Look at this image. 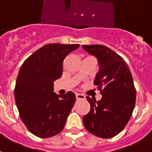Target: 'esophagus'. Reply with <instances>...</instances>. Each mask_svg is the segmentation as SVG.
I'll list each match as a JSON object with an SVG mask.
<instances>
[{
    "label": "esophagus",
    "mask_w": 152,
    "mask_h": 152,
    "mask_svg": "<svg viewBox=\"0 0 152 152\" xmlns=\"http://www.w3.org/2000/svg\"><path fill=\"white\" fill-rule=\"evenodd\" d=\"M75 96H76L77 100H84L85 99V96L83 94H76Z\"/></svg>",
    "instance_id": "34e87169"
}]
</instances>
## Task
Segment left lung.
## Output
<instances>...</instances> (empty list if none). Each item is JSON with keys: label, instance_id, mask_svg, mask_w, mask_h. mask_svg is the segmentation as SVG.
I'll list each match as a JSON object with an SVG mask.
<instances>
[{"label": "left lung", "instance_id": "obj_1", "mask_svg": "<svg viewBox=\"0 0 152 152\" xmlns=\"http://www.w3.org/2000/svg\"><path fill=\"white\" fill-rule=\"evenodd\" d=\"M84 51L96 58L99 72L94 84L101 100L87 96L91 110L83 117L84 127L96 136L109 139L124 129L133 112L136 91L128 65L110 48L101 45H83Z\"/></svg>", "mask_w": 152, "mask_h": 152}]
</instances>
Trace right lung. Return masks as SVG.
I'll return each mask as SVG.
<instances>
[{"label":"right lung","instance_id":"1","mask_svg":"<svg viewBox=\"0 0 152 152\" xmlns=\"http://www.w3.org/2000/svg\"><path fill=\"white\" fill-rule=\"evenodd\" d=\"M79 44L45 45L31 55L19 71L14 97L22 121L39 138L60 133L75 102V95L54 92V81L62 75L63 61Z\"/></svg>","mask_w":152,"mask_h":152}]
</instances>
